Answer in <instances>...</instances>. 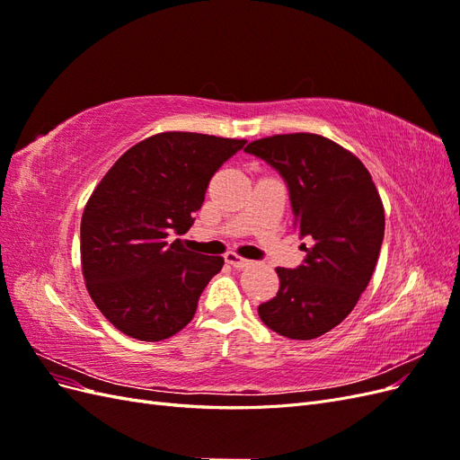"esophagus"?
I'll list each match as a JSON object with an SVG mask.
<instances>
[{"label":"esophagus","mask_w":460,"mask_h":460,"mask_svg":"<svg viewBox=\"0 0 460 460\" xmlns=\"http://www.w3.org/2000/svg\"><path fill=\"white\" fill-rule=\"evenodd\" d=\"M226 262L228 264H232L234 269H245L247 264H252V261H247V259H243V257H240V255H235V253H226Z\"/></svg>","instance_id":"esophagus-1"}]
</instances>
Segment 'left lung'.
I'll return each mask as SVG.
<instances>
[{
    "mask_svg": "<svg viewBox=\"0 0 460 460\" xmlns=\"http://www.w3.org/2000/svg\"><path fill=\"white\" fill-rule=\"evenodd\" d=\"M286 182L299 238L313 240L296 269H276L280 289L259 316L289 340L336 328L367 289L384 242V207L370 172L353 153L318 134H280L252 142Z\"/></svg>",
    "mask_w": 460,
    "mask_h": 460,
    "instance_id": "1",
    "label": "left lung"
}]
</instances>
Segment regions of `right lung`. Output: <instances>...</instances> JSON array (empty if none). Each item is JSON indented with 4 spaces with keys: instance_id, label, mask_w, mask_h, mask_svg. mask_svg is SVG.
Here are the masks:
<instances>
[{
    "instance_id": "add662e5",
    "label": "right lung",
    "mask_w": 460,
    "mask_h": 460,
    "mask_svg": "<svg viewBox=\"0 0 460 460\" xmlns=\"http://www.w3.org/2000/svg\"><path fill=\"white\" fill-rule=\"evenodd\" d=\"M245 146L193 132L136 144L111 166L82 215L80 255L97 309L142 341L174 336L196 314L225 259L186 249L208 180Z\"/></svg>"
}]
</instances>
